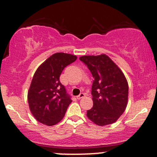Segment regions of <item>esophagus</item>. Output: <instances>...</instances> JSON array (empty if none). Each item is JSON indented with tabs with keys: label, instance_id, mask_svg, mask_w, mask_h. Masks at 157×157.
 Instances as JSON below:
<instances>
[{
	"label": "esophagus",
	"instance_id": "34e87169",
	"mask_svg": "<svg viewBox=\"0 0 157 157\" xmlns=\"http://www.w3.org/2000/svg\"><path fill=\"white\" fill-rule=\"evenodd\" d=\"M84 97H85V94L84 93H80V94H79L78 96L77 97V100H80V99L83 98Z\"/></svg>",
	"mask_w": 157,
	"mask_h": 157
}]
</instances>
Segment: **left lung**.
Listing matches in <instances>:
<instances>
[{"label": "left lung", "instance_id": "1", "mask_svg": "<svg viewBox=\"0 0 157 157\" xmlns=\"http://www.w3.org/2000/svg\"><path fill=\"white\" fill-rule=\"evenodd\" d=\"M80 60L94 78L91 87L93 108L88 118L97 125H111L120 117L128 100V85L122 70L108 55H85Z\"/></svg>", "mask_w": 157, "mask_h": 157}]
</instances>
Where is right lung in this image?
Listing matches in <instances>:
<instances>
[{
    "label": "right lung",
    "instance_id": "obj_1",
    "mask_svg": "<svg viewBox=\"0 0 157 157\" xmlns=\"http://www.w3.org/2000/svg\"><path fill=\"white\" fill-rule=\"evenodd\" d=\"M77 56L57 52L40 65L28 91V103L33 117L40 123L55 125L63 118L68 106L72 102L60 83V76Z\"/></svg>",
    "mask_w": 157,
    "mask_h": 157
}]
</instances>
